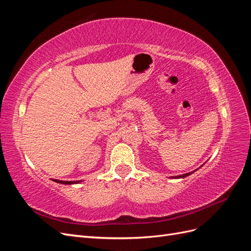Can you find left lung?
Wrapping results in <instances>:
<instances>
[{"label":"left lung","mask_w":251,"mask_h":251,"mask_svg":"<svg viewBox=\"0 0 251 251\" xmlns=\"http://www.w3.org/2000/svg\"><path fill=\"white\" fill-rule=\"evenodd\" d=\"M202 166V165H201ZM201 166H200V168H201ZM199 168V169H200ZM197 170H198V169H197ZM196 170V171H197ZM196 171H194V172H191V173H187V174H183V175H180V176H175V177H171V178H173V179H178V178H185V177H187V176H189V175H192L193 173H195Z\"/></svg>","instance_id":"8db88e82"}]
</instances>
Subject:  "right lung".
I'll use <instances>...</instances> for the list:
<instances>
[{
    "mask_svg": "<svg viewBox=\"0 0 251 251\" xmlns=\"http://www.w3.org/2000/svg\"><path fill=\"white\" fill-rule=\"evenodd\" d=\"M52 181L54 182H57V183H60V184H76V183H79V182H81V180L79 181H63V180H57V179H52Z\"/></svg>",
    "mask_w": 251,
    "mask_h": 251,
    "instance_id": "obj_1",
    "label": "right lung"
}]
</instances>
